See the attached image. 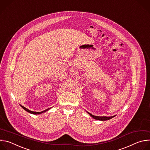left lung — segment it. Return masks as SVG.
I'll use <instances>...</instances> for the list:
<instances>
[{"mask_svg":"<svg viewBox=\"0 0 150 150\" xmlns=\"http://www.w3.org/2000/svg\"><path fill=\"white\" fill-rule=\"evenodd\" d=\"M88 114L91 116L93 117L94 119H96V120H109L113 117H114L115 116H110V117H106V116H94L92 114L88 113Z\"/></svg>","mask_w":150,"mask_h":150,"instance_id":"1","label":"left lung"}]
</instances>
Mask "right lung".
Here are the masks:
<instances>
[{
  "label": "right lung",
  "instance_id": "add662e5",
  "mask_svg": "<svg viewBox=\"0 0 150 150\" xmlns=\"http://www.w3.org/2000/svg\"><path fill=\"white\" fill-rule=\"evenodd\" d=\"M21 107H22V108L25 110V111H27V112H29V113H31V114H34V115H38V114H41V113H44V112H46V111H47V110H49L50 108H49V109H46V110H44V111H42V112H33V111H31V110H28V109H27V108H25V107H24V106H23V105H20Z\"/></svg>",
  "mask_w": 150,
  "mask_h": 150
}]
</instances>
